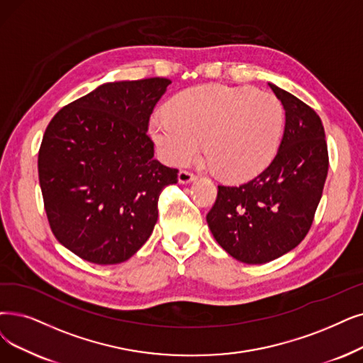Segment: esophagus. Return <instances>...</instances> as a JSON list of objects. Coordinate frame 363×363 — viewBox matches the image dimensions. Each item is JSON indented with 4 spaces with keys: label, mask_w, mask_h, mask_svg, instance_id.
<instances>
[{
    "label": "esophagus",
    "mask_w": 363,
    "mask_h": 363,
    "mask_svg": "<svg viewBox=\"0 0 363 363\" xmlns=\"http://www.w3.org/2000/svg\"><path fill=\"white\" fill-rule=\"evenodd\" d=\"M195 180H196V176L194 172H189V171H180L179 172V183H182V184H189Z\"/></svg>",
    "instance_id": "34e87169"
}]
</instances>
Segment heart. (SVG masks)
Wrapping results in <instances>:
<instances>
[{
  "label": "heart",
  "mask_w": 363,
  "mask_h": 363,
  "mask_svg": "<svg viewBox=\"0 0 363 363\" xmlns=\"http://www.w3.org/2000/svg\"><path fill=\"white\" fill-rule=\"evenodd\" d=\"M284 128L280 101L269 92L210 83L184 89L167 111H156L149 133L169 165L206 156L225 180L241 182L264 171L277 155Z\"/></svg>",
  "instance_id": "1"
}]
</instances>
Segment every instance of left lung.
<instances>
[{"mask_svg": "<svg viewBox=\"0 0 363 363\" xmlns=\"http://www.w3.org/2000/svg\"><path fill=\"white\" fill-rule=\"evenodd\" d=\"M284 133L272 162L253 180L219 186L207 214L214 240L242 264L271 262L306 238L328 176V146L317 113L272 83Z\"/></svg>", "mask_w": 363, "mask_h": 363, "instance_id": "1", "label": "left lung"}]
</instances>
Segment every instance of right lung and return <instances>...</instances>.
Instances as JSON below:
<instances>
[{
	"label": "right lung",
	"mask_w": 363,
	"mask_h": 363,
	"mask_svg": "<svg viewBox=\"0 0 363 363\" xmlns=\"http://www.w3.org/2000/svg\"><path fill=\"white\" fill-rule=\"evenodd\" d=\"M168 79L98 86L50 121L38 179L56 240L98 265L122 264L152 235L159 194L179 169L153 157L150 114Z\"/></svg>",
	"instance_id": "add662e5"
}]
</instances>
